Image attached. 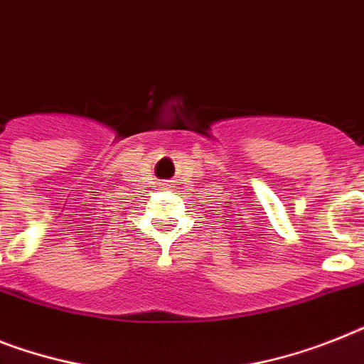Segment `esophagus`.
Masks as SVG:
<instances>
[{
    "mask_svg": "<svg viewBox=\"0 0 364 364\" xmlns=\"http://www.w3.org/2000/svg\"><path fill=\"white\" fill-rule=\"evenodd\" d=\"M161 186H164V188H167V186H171V184H169V182H164V184H161Z\"/></svg>",
    "mask_w": 364,
    "mask_h": 364,
    "instance_id": "esophagus-1",
    "label": "esophagus"
}]
</instances>
